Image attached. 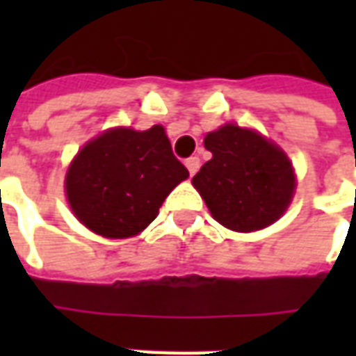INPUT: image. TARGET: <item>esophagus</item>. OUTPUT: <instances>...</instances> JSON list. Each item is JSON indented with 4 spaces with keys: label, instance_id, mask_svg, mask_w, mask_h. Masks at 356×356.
<instances>
[{
    "label": "esophagus",
    "instance_id": "34e87169",
    "mask_svg": "<svg viewBox=\"0 0 356 356\" xmlns=\"http://www.w3.org/2000/svg\"><path fill=\"white\" fill-rule=\"evenodd\" d=\"M185 165H186V170H188V173L194 175L196 171L200 170V158H198V156H191V158H186Z\"/></svg>",
    "mask_w": 356,
    "mask_h": 356
}]
</instances>
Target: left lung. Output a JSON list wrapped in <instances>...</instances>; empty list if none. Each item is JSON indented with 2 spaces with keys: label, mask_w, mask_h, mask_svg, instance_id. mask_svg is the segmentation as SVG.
I'll use <instances>...</instances> for the list:
<instances>
[{
  "label": "left lung",
  "mask_w": 356,
  "mask_h": 356,
  "mask_svg": "<svg viewBox=\"0 0 356 356\" xmlns=\"http://www.w3.org/2000/svg\"><path fill=\"white\" fill-rule=\"evenodd\" d=\"M211 160L193 177L216 221L236 232L261 231L284 216L296 191L288 156L254 129L225 124L204 139Z\"/></svg>",
  "instance_id": "obj_1"
}]
</instances>
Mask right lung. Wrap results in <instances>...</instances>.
<instances>
[{"mask_svg": "<svg viewBox=\"0 0 356 356\" xmlns=\"http://www.w3.org/2000/svg\"><path fill=\"white\" fill-rule=\"evenodd\" d=\"M188 170L173 156L162 125L108 129L89 140L66 171V196L78 221L104 238L147 229Z\"/></svg>", "mask_w": 356, "mask_h": 356, "instance_id": "obj_1", "label": "right lung"}]
</instances>
